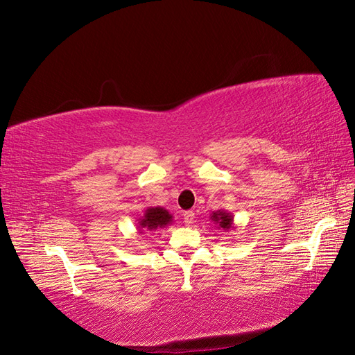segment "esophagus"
I'll return each mask as SVG.
<instances>
[{
  "label": "esophagus",
  "instance_id": "obj_1",
  "mask_svg": "<svg viewBox=\"0 0 355 355\" xmlns=\"http://www.w3.org/2000/svg\"><path fill=\"white\" fill-rule=\"evenodd\" d=\"M194 218H196V213L194 211L189 210V211L184 213V222H185V225H188V227H189L192 222H194Z\"/></svg>",
  "mask_w": 355,
  "mask_h": 355
}]
</instances>
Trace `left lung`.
Segmentation results:
<instances>
[{"label": "left lung", "mask_w": 355, "mask_h": 355, "mask_svg": "<svg viewBox=\"0 0 355 355\" xmlns=\"http://www.w3.org/2000/svg\"><path fill=\"white\" fill-rule=\"evenodd\" d=\"M211 222L216 225L218 230H223V231H230L234 230V216L232 213H230L228 210H216L210 214Z\"/></svg>", "instance_id": "left-lung-1"}]
</instances>
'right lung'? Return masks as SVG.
I'll use <instances>...</instances> for the list:
<instances>
[{"label": "right lung", "instance_id": "right-lung-1", "mask_svg": "<svg viewBox=\"0 0 355 355\" xmlns=\"http://www.w3.org/2000/svg\"><path fill=\"white\" fill-rule=\"evenodd\" d=\"M171 222H173V216L164 207H146L144 216L137 219V230L141 234L145 231L153 232L168 227Z\"/></svg>", "mask_w": 355, "mask_h": 355}]
</instances>
